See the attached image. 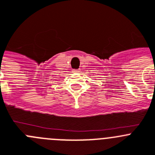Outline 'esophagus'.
Here are the masks:
<instances>
[{"label":"esophagus","mask_w":155,"mask_h":155,"mask_svg":"<svg viewBox=\"0 0 155 155\" xmlns=\"http://www.w3.org/2000/svg\"><path fill=\"white\" fill-rule=\"evenodd\" d=\"M72 72H75V73H76V72H80V70H79V69H73V70H72Z\"/></svg>","instance_id":"obj_1"}]
</instances>
